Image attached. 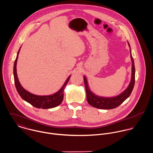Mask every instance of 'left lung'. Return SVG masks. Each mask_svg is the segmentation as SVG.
<instances>
[{
    "mask_svg": "<svg viewBox=\"0 0 153 153\" xmlns=\"http://www.w3.org/2000/svg\"><path fill=\"white\" fill-rule=\"evenodd\" d=\"M128 46L130 48V57L132 62L131 66V77L130 84L127 88L121 94L118 96L113 97H100L94 94L91 90L90 87H88V82L85 76L84 77V82H85V88L86 91V96H87V100L88 103L91 106L100 108V109H113L117 107L123 102L126 100L131 94L133 89L134 88V85L135 84V66L134 60L131 54V51L130 45L127 42Z\"/></svg>",
    "mask_w": 153,
    "mask_h": 153,
    "instance_id": "8db88e82",
    "label": "left lung"
}]
</instances>
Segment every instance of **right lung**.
I'll list each match as a JSON object with an SVG mask.
<instances>
[{
	"mask_svg": "<svg viewBox=\"0 0 153 153\" xmlns=\"http://www.w3.org/2000/svg\"><path fill=\"white\" fill-rule=\"evenodd\" d=\"M21 47L20 48L19 51L17 52V56L14 63L13 67V75H14V80H15V85L16 86V90L20 96L26 102L30 103L31 105L38 108H43V109H48L56 107L59 105L63 100L64 97V90L66 85L68 83L69 79L71 76H70L61 87V88L54 93L53 94L49 96H37L33 94L27 90H26L20 85L18 77H17V71H16V65H17V59Z\"/></svg>",
	"mask_w": 153,
	"mask_h": 153,
	"instance_id": "obj_1",
	"label": "right lung"
}]
</instances>
